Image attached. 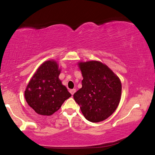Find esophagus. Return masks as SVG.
<instances>
[{
	"label": "esophagus",
	"mask_w": 155,
	"mask_h": 155,
	"mask_svg": "<svg viewBox=\"0 0 155 155\" xmlns=\"http://www.w3.org/2000/svg\"><path fill=\"white\" fill-rule=\"evenodd\" d=\"M70 94H72V95H74V94L76 92V90H75V89H72V90H70Z\"/></svg>",
	"instance_id": "1"
}]
</instances>
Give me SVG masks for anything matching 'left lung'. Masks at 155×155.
Instances as JSON below:
<instances>
[{"label": "left lung", "mask_w": 155, "mask_h": 155, "mask_svg": "<svg viewBox=\"0 0 155 155\" xmlns=\"http://www.w3.org/2000/svg\"><path fill=\"white\" fill-rule=\"evenodd\" d=\"M83 79L82 87L74 94L86 119L99 122L114 114L120 103L122 84L110 68L98 61L78 63Z\"/></svg>", "instance_id": "left-lung-1"}]
</instances>
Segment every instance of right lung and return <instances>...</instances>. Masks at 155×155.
<instances>
[{
    "label": "right lung",
    "mask_w": 155,
    "mask_h": 155,
    "mask_svg": "<svg viewBox=\"0 0 155 155\" xmlns=\"http://www.w3.org/2000/svg\"><path fill=\"white\" fill-rule=\"evenodd\" d=\"M61 70L54 60L43 63L31 78L25 91L26 101L37 114L51 115L71 96L59 76Z\"/></svg>",
    "instance_id": "right-lung-1"
}]
</instances>
